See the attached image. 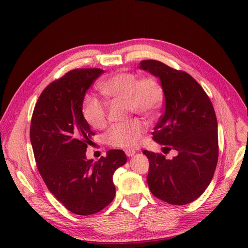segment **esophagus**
Here are the masks:
<instances>
[{"mask_svg":"<svg viewBox=\"0 0 248 248\" xmlns=\"http://www.w3.org/2000/svg\"><path fill=\"white\" fill-rule=\"evenodd\" d=\"M135 153H136L135 150H125V154H126L128 157H132Z\"/></svg>","mask_w":248,"mask_h":248,"instance_id":"esophagus-1","label":"esophagus"}]
</instances>
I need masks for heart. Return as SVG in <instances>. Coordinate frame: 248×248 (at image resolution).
Instances as JSON below:
<instances>
[{
  "label": "heart",
  "mask_w": 248,
  "mask_h": 248,
  "mask_svg": "<svg viewBox=\"0 0 248 248\" xmlns=\"http://www.w3.org/2000/svg\"><path fill=\"white\" fill-rule=\"evenodd\" d=\"M99 88L107 98L126 102L130 114L137 113L153 118L160 113L164 103V88L155 75L118 71L99 83ZM82 115L95 129H102L107 124L108 105L98 97L87 95L82 103ZM147 130L146 123L134 118L128 122L112 126L105 134L110 146L132 149L137 147Z\"/></svg>",
  "instance_id": "b5f03b06"
}]
</instances>
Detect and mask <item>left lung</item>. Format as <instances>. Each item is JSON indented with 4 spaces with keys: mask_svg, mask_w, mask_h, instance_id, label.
<instances>
[{
    "mask_svg": "<svg viewBox=\"0 0 248 248\" xmlns=\"http://www.w3.org/2000/svg\"><path fill=\"white\" fill-rule=\"evenodd\" d=\"M140 68L161 80L165 111L153 132V139L165 145L162 153L147 150V182L156 198L176 205L194 202L211 183L218 159L217 121L211 99L188 73L158 61H142Z\"/></svg>",
    "mask_w": 248,
    "mask_h": 248,
    "instance_id": "obj_1",
    "label": "left lung"
}]
</instances>
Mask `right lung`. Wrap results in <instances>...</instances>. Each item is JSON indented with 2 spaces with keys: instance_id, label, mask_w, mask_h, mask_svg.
Returning a JSON list of instances; mask_svg holds the SVG:
<instances>
[{
  "instance_id": "obj_1",
  "label": "right lung",
  "mask_w": 248,
  "mask_h": 248,
  "mask_svg": "<svg viewBox=\"0 0 248 248\" xmlns=\"http://www.w3.org/2000/svg\"><path fill=\"white\" fill-rule=\"evenodd\" d=\"M104 72L78 68L48 84L34 106L30 138L37 170L49 192L69 212L97 214L115 197L113 175L123 166L122 150H109L94 164L87 145L94 132L82 115L86 91Z\"/></svg>"
}]
</instances>
